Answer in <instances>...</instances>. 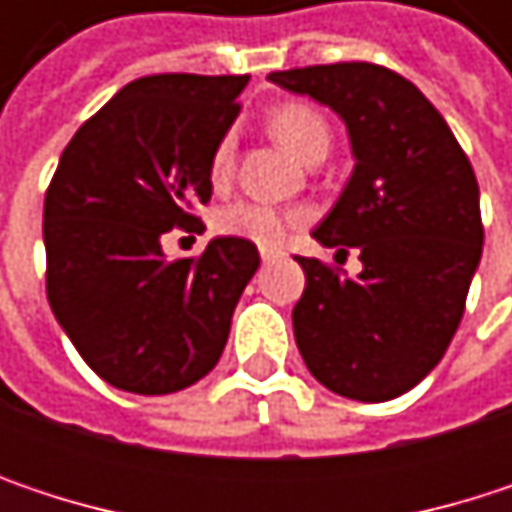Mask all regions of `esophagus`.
I'll use <instances>...</instances> for the list:
<instances>
[{"label": "esophagus", "instance_id": "obj_1", "mask_svg": "<svg viewBox=\"0 0 512 512\" xmlns=\"http://www.w3.org/2000/svg\"><path fill=\"white\" fill-rule=\"evenodd\" d=\"M278 257H284L281 249H260V260L263 263H269V260H278Z\"/></svg>", "mask_w": 512, "mask_h": 512}]
</instances>
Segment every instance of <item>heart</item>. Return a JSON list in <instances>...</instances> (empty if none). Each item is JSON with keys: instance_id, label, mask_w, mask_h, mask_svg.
Instances as JSON below:
<instances>
[{"instance_id": "obj_1", "label": "heart", "mask_w": 512, "mask_h": 512, "mask_svg": "<svg viewBox=\"0 0 512 512\" xmlns=\"http://www.w3.org/2000/svg\"><path fill=\"white\" fill-rule=\"evenodd\" d=\"M269 130L272 136L302 162L314 151H329V127L323 115L305 103H284L269 115ZM234 168V139L225 136L210 162V177L213 183H225ZM302 222L299 210H281L272 204L260 201H234L213 216V228L225 237H240L246 243H255L260 249H275L284 243L287 231Z\"/></svg>"}]
</instances>
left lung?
<instances>
[{
    "mask_svg": "<svg viewBox=\"0 0 512 512\" xmlns=\"http://www.w3.org/2000/svg\"><path fill=\"white\" fill-rule=\"evenodd\" d=\"M269 82L329 106L356 159L314 240L338 255L356 249L361 272L344 278L296 257L305 269L296 347L329 391L394 400L442 361L460 326L483 252L477 177L436 106L388 67L314 64Z\"/></svg>",
    "mask_w": 512,
    "mask_h": 512,
    "instance_id": "left-lung-1",
    "label": "left lung"
}]
</instances>
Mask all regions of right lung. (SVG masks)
Returning <instances> with one entry per match:
<instances>
[{
	"label": "right lung",
	"mask_w": 512,
	"mask_h": 512,
	"mask_svg": "<svg viewBox=\"0 0 512 512\" xmlns=\"http://www.w3.org/2000/svg\"><path fill=\"white\" fill-rule=\"evenodd\" d=\"M249 76L159 73L88 118L44 201L47 299L85 364L133 394L195 385L222 356L234 308L260 266L255 243L216 237L168 260L162 234L201 231L210 162L240 115Z\"/></svg>",
	"instance_id": "obj_1"
}]
</instances>
